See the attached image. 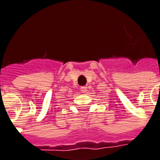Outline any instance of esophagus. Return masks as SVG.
<instances>
[{
  "label": "esophagus",
  "instance_id": "obj_1",
  "mask_svg": "<svg viewBox=\"0 0 160 160\" xmlns=\"http://www.w3.org/2000/svg\"><path fill=\"white\" fill-rule=\"evenodd\" d=\"M80 91H81V93H85V92L87 91V87L86 86L80 87Z\"/></svg>",
  "mask_w": 160,
  "mask_h": 160
}]
</instances>
